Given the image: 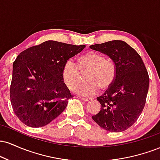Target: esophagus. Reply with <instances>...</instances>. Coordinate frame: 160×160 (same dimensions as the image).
Instances as JSON below:
<instances>
[{"label":"esophagus","mask_w":160,"mask_h":160,"mask_svg":"<svg viewBox=\"0 0 160 160\" xmlns=\"http://www.w3.org/2000/svg\"><path fill=\"white\" fill-rule=\"evenodd\" d=\"M82 101L83 102H90V101H92V98H82Z\"/></svg>","instance_id":"1"}]
</instances>
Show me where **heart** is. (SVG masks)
I'll return each instance as SVG.
<instances>
[{
	"instance_id": "obj_1",
	"label": "heart",
	"mask_w": 160,
	"mask_h": 160,
	"mask_svg": "<svg viewBox=\"0 0 160 160\" xmlns=\"http://www.w3.org/2000/svg\"><path fill=\"white\" fill-rule=\"evenodd\" d=\"M80 74H86L83 86L75 89L77 94L92 96L102 90L107 89L115 78V67L110 60L104 59L100 55L89 52L80 57L75 65L68 61L62 70V80L69 90L73 91L78 86Z\"/></svg>"
}]
</instances>
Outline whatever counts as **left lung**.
Listing matches in <instances>:
<instances>
[{
  "label": "left lung",
  "instance_id": "left-lung-1",
  "mask_svg": "<svg viewBox=\"0 0 160 160\" xmlns=\"http://www.w3.org/2000/svg\"><path fill=\"white\" fill-rule=\"evenodd\" d=\"M107 55L115 65L113 82L97 98L101 111L92 117L104 129L120 132L136 122L146 103L150 79L138 53L122 40L90 46Z\"/></svg>",
  "mask_w": 160,
  "mask_h": 160
}]
</instances>
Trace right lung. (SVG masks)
Listing matches in <instances>:
<instances>
[{
  "mask_svg": "<svg viewBox=\"0 0 160 160\" xmlns=\"http://www.w3.org/2000/svg\"><path fill=\"white\" fill-rule=\"evenodd\" d=\"M85 47L48 40L17 56L12 65L10 101L24 124L42 127L63 112L73 96L62 80V70Z\"/></svg>",
  "mask_w": 160,
  "mask_h": 160,
  "instance_id": "add662e5",
  "label": "right lung"
}]
</instances>
